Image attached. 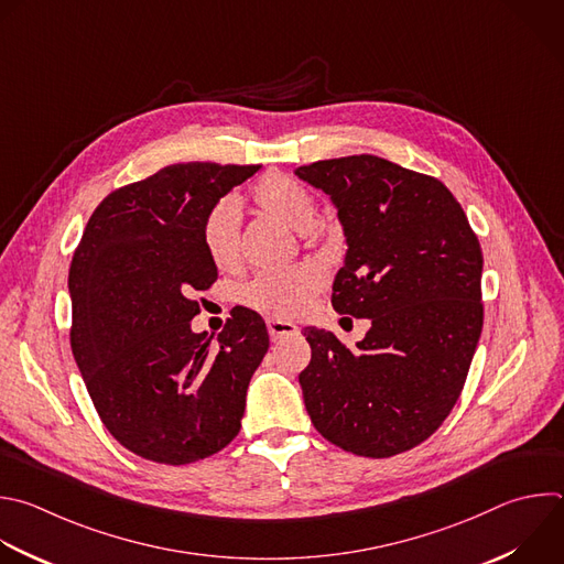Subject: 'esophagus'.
Wrapping results in <instances>:
<instances>
[{
  "instance_id": "1",
  "label": "esophagus",
  "mask_w": 564,
  "mask_h": 564,
  "mask_svg": "<svg viewBox=\"0 0 564 564\" xmlns=\"http://www.w3.org/2000/svg\"><path fill=\"white\" fill-rule=\"evenodd\" d=\"M268 332H270L272 340H281V338H288V336H294L299 332V327L294 323H290V321L270 318L268 321Z\"/></svg>"
}]
</instances>
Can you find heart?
<instances>
[{
    "instance_id": "b5f03b06",
    "label": "heart",
    "mask_w": 564,
    "mask_h": 564,
    "mask_svg": "<svg viewBox=\"0 0 564 564\" xmlns=\"http://www.w3.org/2000/svg\"><path fill=\"white\" fill-rule=\"evenodd\" d=\"M252 206L296 232H307L316 221V197L296 178L270 172L250 193ZM202 243L210 263L219 270H235L241 263V232L237 206L221 199L210 208L202 226ZM323 288V272L316 265H296L281 272L259 274L243 288V303L265 316L294 318Z\"/></svg>"
}]
</instances>
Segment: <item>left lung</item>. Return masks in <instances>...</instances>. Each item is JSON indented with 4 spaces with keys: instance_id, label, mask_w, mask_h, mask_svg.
I'll return each instance as SVG.
<instances>
[{
    "instance_id": "obj_1",
    "label": "left lung",
    "mask_w": 564,
    "mask_h": 564,
    "mask_svg": "<svg viewBox=\"0 0 564 564\" xmlns=\"http://www.w3.org/2000/svg\"><path fill=\"white\" fill-rule=\"evenodd\" d=\"M338 213L347 252L334 279L338 314L369 318L356 349L305 327L299 373L312 425L336 447L390 458L449 416L482 332V252L447 187L373 154L294 170Z\"/></svg>"
}]
</instances>
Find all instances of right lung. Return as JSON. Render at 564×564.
<instances>
[{"label": "right lung", "mask_w": 564, "mask_h": 564, "mask_svg": "<svg viewBox=\"0 0 564 564\" xmlns=\"http://www.w3.org/2000/svg\"><path fill=\"white\" fill-rule=\"evenodd\" d=\"M259 165L176 163L119 187L75 250L70 347L106 430L132 454L187 465L241 430L246 394L270 336L235 307L217 343L193 332L195 292L217 281L202 226Z\"/></svg>", "instance_id": "obj_1"}]
</instances>
